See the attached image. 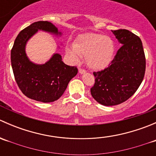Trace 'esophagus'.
Listing matches in <instances>:
<instances>
[{"label": "esophagus", "instance_id": "esophagus-1", "mask_svg": "<svg viewBox=\"0 0 156 156\" xmlns=\"http://www.w3.org/2000/svg\"><path fill=\"white\" fill-rule=\"evenodd\" d=\"M78 72H79L80 74H84L86 72V70H84V69H78Z\"/></svg>", "mask_w": 156, "mask_h": 156}]
</instances>
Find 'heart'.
<instances>
[{"label": "heart", "mask_w": 156, "mask_h": 156, "mask_svg": "<svg viewBox=\"0 0 156 156\" xmlns=\"http://www.w3.org/2000/svg\"><path fill=\"white\" fill-rule=\"evenodd\" d=\"M115 44L110 37L97 33L80 34L74 44L66 48V53L73 62L85 56V62L93 70H103L112 62Z\"/></svg>", "instance_id": "heart-1"}]
</instances>
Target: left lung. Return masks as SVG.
Instances as JSON below:
<instances>
[{
    "label": "left lung",
    "mask_w": 156,
    "mask_h": 156,
    "mask_svg": "<svg viewBox=\"0 0 156 156\" xmlns=\"http://www.w3.org/2000/svg\"><path fill=\"white\" fill-rule=\"evenodd\" d=\"M122 45L109 66L94 72L95 83L90 94L103 106L124 103L134 94L144 80L146 58L140 38L126 29L112 31Z\"/></svg>",
    "instance_id": "obj_1"
}]
</instances>
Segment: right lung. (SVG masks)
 I'll return each instance as SVG.
<instances>
[{"mask_svg": "<svg viewBox=\"0 0 156 156\" xmlns=\"http://www.w3.org/2000/svg\"><path fill=\"white\" fill-rule=\"evenodd\" d=\"M38 30L62 34L50 22L32 23L17 35L11 50V65L16 81L23 94L36 101L50 103L63 94L69 81L78 73V69L66 65L59 53H54L44 64L31 62L26 53V46Z\"/></svg>", "mask_w": 156, "mask_h": 156, "instance_id": "right-lung-1", "label": "right lung"}]
</instances>
